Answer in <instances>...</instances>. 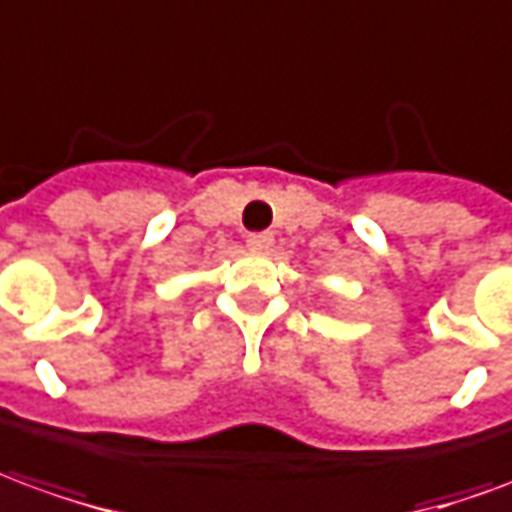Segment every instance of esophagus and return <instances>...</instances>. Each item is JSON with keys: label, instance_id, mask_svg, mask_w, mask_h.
<instances>
[{"label": "esophagus", "instance_id": "esophagus-1", "mask_svg": "<svg viewBox=\"0 0 512 512\" xmlns=\"http://www.w3.org/2000/svg\"><path fill=\"white\" fill-rule=\"evenodd\" d=\"M274 244V235L271 233H249L246 235V246L252 249V252H268Z\"/></svg>", "mask_w": 512, "mask_h": 512}]
</instances>
